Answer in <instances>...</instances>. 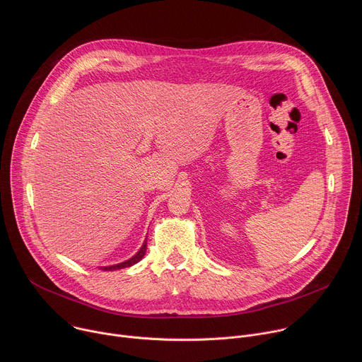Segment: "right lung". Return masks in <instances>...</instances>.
I'll use <instances>...</instances> for the list:
<instances>
[{
  "label": "right lung",
  "instance_id": "add662e5",
  "mask_svg": "<svg viewBox=\"0 0 362 362\" xmlns=\"http://www.w3.org/2000/svg\"><path fill=\"white\" fill-rule=\"evenodd\" d=\"M146 249H147V240H144L143 242V245H141V247L139 249V252L134 255V256H132L130 259H127V261H124V262H122V264H117V265H112V267H100L103 271H116V269H123V268H129V267H133V265H136L139 261H141L143 259V256H144V253H146Z\"/></svg>",
  "mask_w": 362,
  "mask_h": 362
}]
</instances>
